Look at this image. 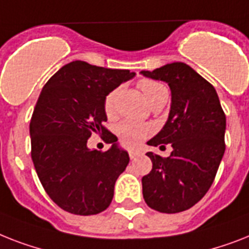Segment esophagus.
Masks as SVG:
<instances>
[{"instance_id": "1", "label": "esophagus", "mask_w": 249, "mask_h": 249, "mask_svg": "<svg viewBox=\"0 0 249 249\" xmlns=\"http://www.w3.org/2000/svg\"><path fill=\"white\" fill-rule=\"evenodd\" d=\"M141 153L138 152V151H134V149H131V151H129V157H130V160H135L137 157L139 156Z\"/></svg>"}]
</instances>
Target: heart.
Instances as JSON below:
<instances>
[{
	"instance_id": "1",
	"label": "heart",
	"mask_w": 249,
	"mask_h": 249,
	"mask_svg": "<svg viewBox=\"0 0 249 249\" xmlns=\"http://www.w3.org/2000/svg\"><path fill=\"white\" fill-rule=\"evenodd\" d=\"M139 88L142 89L145 100L148 101L149 105L152 106L161 100H165L169 96L167 88L162 83L151 80V79H142L139 80ZM120 88H115L107 93L104 100V111L108 119H115L118 115L116 102ZM151 128L145 124H139L134 121H124L118 125L116 133L120 139V142L126 147H135L143 139L147 138L151 134Z\"/></svg>"
}]
</instances>
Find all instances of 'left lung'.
<instances>
[{
	"instance_id": "left-lung-1",
	"label": "left lung",
	"mask_w": 249,
	"mask_h": 249,
	"mask_svg": "<svg viewBox=\"0 0 249 249\" xmlns=\"http://www.w3.org/2000/svg\"><path fill=\"white\" fill-rule=\"evenodd\" d=\"M141 72L166 82L171 89L169 119L147 143L173 147L169 157L147 152L152 170L142 178L143 198L159 212L185 211L213 183L225 152V114L213 86L184 62Z\"/></svg>"
}]
</instances>
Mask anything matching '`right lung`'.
Masks as SVG:
<instances>
[{
	"mask_svg": "<svg viewBox=\"0 0 249 249\" xmlns=\"http://www.w3.org/2000/svg\"><path fill=\"white\" fill-rule=\"evenodd\" d=\"M134 75L78 60L44 84L30 119L32 160L46 193L62 210L89 216L110 206L129 155L104 125V100ZM92 134L102 135L111 148L90 151L86 142Z\"/></svg>",
	"mask_w": 249,
	"mask_h": 249,
	"instance_id": "1",
	"label": "right lung"
}]
</instances>
